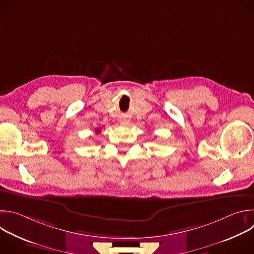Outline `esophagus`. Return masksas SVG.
<instances>
[{"mask_svg":"<svg viewBox=\"0 0 254 254\" xmlns=\"http://www.w3.org/2000/svg\"><path fill=\"white\" fill-rule=\"evenodd\" d=\"M121 124H122V125H124V126H128V124H129V120H128V119H126V118H124V119H122V120H121Z\"/></svg>","mask_w":254,"mask_h":254,"instance_id":"obj_1","label":"esophagus"}]
</instances>
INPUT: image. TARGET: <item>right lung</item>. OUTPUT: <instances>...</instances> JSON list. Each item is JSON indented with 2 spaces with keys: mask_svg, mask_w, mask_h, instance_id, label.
<instances>
[{
  "mask_svg": "<svg viewBox=\"0 0 254 254\" xmlns=\"http://www.w3.org/2000/svg\"><path fill=\"white\" fill-rule=\"evenodd\" d=\"M95 131H96V132H97V133H98V132H100V129H99V128H98V129H96V130H95Z\"/></svg>",
  "mask_w": 254,
  "mask_h": 254,
  "instance_id": "obj_1",
  "label": "right lung"
}]
</instances>
